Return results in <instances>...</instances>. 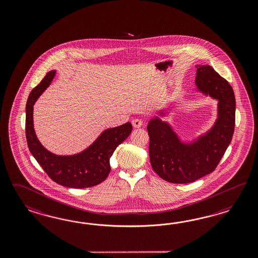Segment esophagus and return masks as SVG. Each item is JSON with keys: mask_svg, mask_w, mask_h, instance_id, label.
Returning a JSON list of instances; mask_svg holds the SVG:
<instances>
[{"mask_svg": "<svg viewBox=\"0 0 258 258\" xmlns=\"http://www.w3.org/2000/svg\"><path fill=\"white\" fill-rule=\"evenodd\" d=\"M133 125L134 127H140L142 125H144V121L140 119V118H135V119H133Z\"/></svg>", "mask_w": 258, "mask_h": 258, "instance_id": "1", "label": "esophagus"}]
</instances>
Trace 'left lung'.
<instances>
[{
  "mask_svg": "<svg viewBox=\"0 0 258 258\" xmlns=\"http://www.w3.org/2000/svg\"><path fill=\"white\" fill-rule=\"evenodd\" d=\"M201 91L219 99V118L211 132L193 145L181 144L170 126L159 119L148 125L149 158L154 171L171 183H189L214 171L233 138L235 122L234 91L209 65L197 66Z\"/></svg>",
  "mask_w": 258,
  "mask_h": 258,
  "instance_id": "obj_1",
  "label": "left lung"
}]
</instances>
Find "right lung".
Masks as SVG:
<instances>
[{
	"mask_svg": "<svg viewBox=\"0 0 258 258\" xmlns=\"http://www.w3.org/2000/svg\"><path fill=\"white\" fill-rule=\"evenodd\" d=\"M55 71H50L35 87L26 103L25 135L28 149L51 180L71 188L92 187L107 179L110 172L109 159L118 146L128 137L133 125H124L106 130L85 151L74 156H57L44 149L34 132L33 106L39 95L49 86Z\"/></svg>",
	"mask_w": 258,
	"mask_h": 258,
	"instance_id": "1",
	"label": "right lung"
}]
</instances>
